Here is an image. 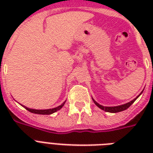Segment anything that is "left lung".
<instances>
[{
  "instance_id": "1",
  "label": "left lung",
  "mask_w": 153,
  "mask_h": 153,
  "mask_svg": "<svg viewBox=\"0 0 153 153\" xmlns=\"http://www.w3.org/2000/svg\"><path fill=\"white\" fill-rule=\"evenodd\" d=\"M143 92V91H142ZM142 92L139 94V95L137 97V98H135L133 100L130 101L129 102H128V103H126V104H124V105H117V106H103V105H102L98 104V102H96L94 98H92L94 101V104L97 105V106L98 107V108H100L101 109H102V110H104V111L105 112H109V113H118V112H121V111H123V110H126V109H127L128 108V107L130 106L131 105L133 104V102H135L136 100H137V98L139 97V96L142 94Z\"/></svg>"
}]
</instances>
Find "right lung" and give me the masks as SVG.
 Masks as SVG:
<instances>
[{"mask_svg": "<svg viewBox=\"0 0 153 153\" xmlns=\"http://www.w3.org/2000/svg\"><path fill=\"white\" fill-rule=\"evenodd\" d=\"M65 102H66V101H65L64 102H62V104L60 105H59V106L55 107V108H53V109H30V108H27V107L25 106V105H21L25 107V109H27V110H28L29 112H31V113H32V114H43V115H49V114H53V113H55V112L58 111V110H59V109H61V108H62L63 105H64Z\"/></svg>", "mask_w": 153, "mask_h": 153, "instance_id": "add662e5", "label": "right lung"}]
</instances>
